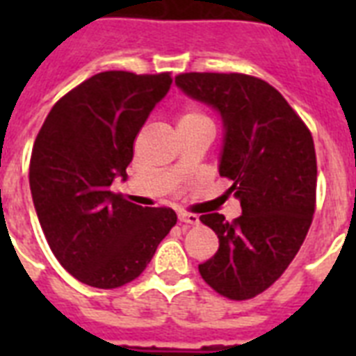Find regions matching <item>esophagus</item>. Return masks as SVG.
<instances>
[{"instance_id":"obj_1","label":"esophagus","mask_w":356,"mask_h":356,"mask_svg":"<svg viewBox=\"0 0 356 356\" xmlns=\"http://www.w3.org/2000/svg\"><path fill=\"white\" fill-rule=\"evenodd\" d=\"M179 222L188 223V225H197L200 218L195 216V214H190V212H179Z\"/></svg>"}]
</instances>
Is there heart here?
I'll list each match as a JSON object with an SVG mask.
<instances>
[{"label":"heart","mask_w":356,"mask_h":356,"mask_svg":"<svg viewBox=\"0 0 356 356\" xmlns=\"http://www.w3.org/2000/svg\"><path fill=\"white\" fill-rule=\"evenodd\" d=\"M197 118H205L203 114L200 113H194V111H190V113L183 114V118H181V122H190V120H197ZM179 122V123H181Z\"/></svg>","instance_id":"heart-1"}]
</instances>
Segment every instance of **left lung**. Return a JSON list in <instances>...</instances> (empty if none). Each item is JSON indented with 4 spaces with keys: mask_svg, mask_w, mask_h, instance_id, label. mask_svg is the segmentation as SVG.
<instances>
[{
    "mask_svg": "<svg viewBox=\"0 0 356 356\" xmlns=\"http://www.w3.org/2000/svg\"><path fill=\"white\" fill-rule=\"evenodd\" d=\"M177 88L220 114L218 172L242 216L203 214L218 234L216 254L200 264L209 286L229 299H251L282 275L314 216L316 151L312 134L266 81L243 74H181Z\"/></svg>",
    "mask_w": 356,
    "mask_h": 356,
    "instance_id": "1",
    "label": "left lung"
}]
</instances>
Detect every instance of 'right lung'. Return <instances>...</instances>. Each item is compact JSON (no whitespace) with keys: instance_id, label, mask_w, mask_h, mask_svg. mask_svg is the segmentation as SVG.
Wrapping results in <instances>:
<instances>
[{"instance_id":"right-lung-1","label":"right lung","mask_w":356,"mask_h":356,"mask_svg":"<svg viewBox=\"0 0 356 356\" xmlns=\"http://www.w3.org/2000/svg\"><path fill=\"white\" fill-rule=\"evenodd\" d=\"M172 75L102 72L55 103L33 145L29 186L53 254L94 288L127 284L177 223L172 209H142L111 192L127 179L133 142Z\"/></svg>"}]
</instances>
